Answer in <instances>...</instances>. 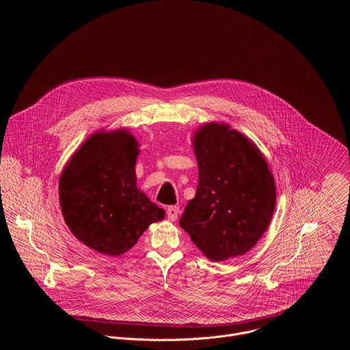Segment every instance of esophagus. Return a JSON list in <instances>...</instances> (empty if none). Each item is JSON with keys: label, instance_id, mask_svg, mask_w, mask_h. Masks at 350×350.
I'll return each instance as SVG.
<instances>
[{"label": "esophagus", "instance_id": "1", "mask_svg": "<svg viewBox=\"0 0 350 350\" xmlns=\"http://www.w3.org/2000/svg\"><path fill=\"white\" fill-rule=\"evenodd\" d=\"M178 213H180V208L177 206H169L167 208V219L174 221L178 217Z\"/></svg>", "mask_w": 350, "mask_h": 350}]
</instances>
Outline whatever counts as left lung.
<instances>
[{"instance_id": "1", "label": "left lung", "mask_w": 350, "mask_h": 350, "mask_svg": "<svg viewBox=\"0 0 350 350\" xmlns=\"http://www.w3.org/2000/svg\"><path fill=\"white\" fill-rule=\"evenodd\" d=\"M198 161L196 197L180 226L210 260L247 253L267 231L275 183L260 150L224 123H206L193 137Z\"/></svg>"}]
</instances>
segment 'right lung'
Listing matches in <instances>:
<instances>
[{"label":"right lung","mask_w":350,"mask_h":350,"mask_svg":"<svg viewBox=\"0 0 350 350\" xmlns=\"http://www.w3.org/2000/svg\"><path fill=\"white\" fill-rule=\"evenodd\" d=\"M137 154V142L127 130L100 131L60 176V206L70 232L102 254L126 253L150 223L164 219L165 211L136 187Z\"/></svg>","instance_id":"right-lung-1"}]
</instances>
